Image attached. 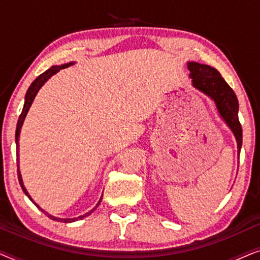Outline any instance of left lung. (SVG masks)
Wrapping results in <instances>:
<instances>
[{
	"label": "left lung",
	"instance_id": "8db88e82",
	"mask_svg": "<svg viewBox=\"0 0 260 260\" xmlns=\"http://www.w3.org/2000/svg\"><path fill=\"white\" fill-rule=\"evenodd\" d=\"M187 67L190 72L189 77L191 78L193 86L214 101L219 115L232 130L237 140L238 155H239L243 144V129L238 117L239 103L236 93L221 77V74L213 67L194 61L188 62Z\"/></svg>",
	"mask_w": 260,
	"mask_h": 260
}]
</instances>
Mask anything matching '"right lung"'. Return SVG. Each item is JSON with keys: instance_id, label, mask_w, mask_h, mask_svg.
Returning a JSON list of instances; mask_svg holds the SVG:
<instances>
[{"instance_id": "obj_1", "label": "right lung", "mask_w": 260, "mask_h": 260, "mask_svg": "<svg viewBox=\"0 0 260 260\" xmlns=\"http://www.w3.org/2000/svg\"><path fill=\"white\" fill-rule=\"evenodd\" d=\"M74 62H70V63H65V65H61V66H52L51 69H48L47 71H46V72H44L42 74H40V76H39L37 79H35L33 83L30 84V86H29V88H28L27 90V93H26V97H24V105H23V109H22V112H21V115H20V117H19V120H17V125H16V133H15V142H16V156H17V176H19V182H20V186H21V188H22V190H23V193L27 195L28 198H29V200L33 202V204L37 206V207L39 208V209H41L42 212L44 213H46L44 209H42L41 207H39V206L35 204V202L31 200V198H30V195L28 194V191H27V189H26V187L23 186V181H22V176H21V173H20V170H19V137H20V131H21V127H22V125H23V122H24V118H26V116H27V112H28V110H29V108H30V105H31V103H33V101H34V98H35V95H37V93L39 92V90H40L41 88V86L42 85H44L46 81H47L49 78H51L52 76H54L55 73H58L60 70H62V69H66V67H69V66H71V65H73ZM101 201H102V198H101V200L98 201V204L95 205V207L93 208V209H91L90 212H87L86 214H84V215H80V216H78V218H73V219H60V218H55V216H53V215H51V214H48V213H46V214L48 215V218L49 219H52V220H55V221H62V222H73V221H77V220H79V219H83V218H85V216H87V215H90L91 213H93L94 212V209L98 207L99 206V204H101Z\"/></svg>"}]
</instances>
